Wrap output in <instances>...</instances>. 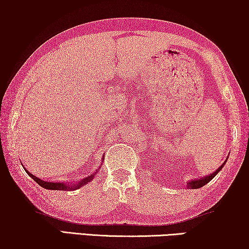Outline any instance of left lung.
<instances>
[{"mask_svg":"<svg viewBox=\"0 0 249 249\" xmlns=\"http://www.w3.org/2000/svg\"><path fill=\"white\" fill-rule=\"evenodd\" d=\"M226 162H227V160H226ZM226 162H224L223 164L221 165V166H219V169H217L215 172H213L212 175H209V176H206V177H203V178H200V179H194V180H192V181H188V183H187V186H188V188L197 189V188H200V187L205 186L207 182H210L211 180H212V179L214 178V177H215V176L217 175V172H219L220 170L223 168L224 164H226Z\"/></svg>","mask_w":249,"mask_h":249,"instance_id":"left-lung-1","label":"left lung"}]
</instances>
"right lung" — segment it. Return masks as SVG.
I'll use <instances>...</instances> for the list:
<instances>
[{
  "label": "right lung",
  "instance_id": "right-lung-1",
  "mask_svg": "<svg viewBox=\"0 0 249 249\" xmlns=\"http://www.w3.org/2000/svg\"><path fill=\"white\" fill-rule=\"evenodd\" d=\"M25 170H26V172L28 173V176L30 177V178H33L34 180H35V181H36L37 183H38V185H39L40 187H43V188H45V189H51V190H68V192H69V190H76V189H78V188H80L81 186L86 185V183L91 181V180H93L94 177H95L94 173H91L90 176H88V177H86V178H85V179L80 180V181H78V183H74V182H73V183H70V185H68L67 182H50V181H44V180L37 178V177L32 175V173H30L27 169H25ZM97 171H98V170H97ZM96 173H97V172H96Z\"/></svg>",
  "mask_w": 249,
  "mask_h": 249
}]
</instances>
